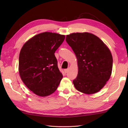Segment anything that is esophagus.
<instances>
[{
    "mask_svg": "<svg viewBox=\"0 0 128 128\" xmlns=\"http://www.w3.org/2000/svg\"><path fill=\"white\" fill-rule=\"evenodd\" d=\"M68 70H69V69H65L64 70V72H65V73H67V72H68Z\"/></svg>",
    "mask_w": 128,
    "mask_h": 128,
    "instance_id": "1",
    "label": "esophagus"
}]
</instances>
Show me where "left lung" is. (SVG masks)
<instances>
[{
  "label": "left lung",
  "instance_id": "1",
  "mask_svg": "<svg viewBox=\"0 0 128 128\" xmlns=\"http://www.w3.org/2000/svg\"><path fill=\"white\" fill-rule=\"evenodd\" d=\"M75 53L78 72L73 84L86 94L99 91L110 79L113 58L107 46L99 37L88 32L72 33L66 39Z\"/></svg>",
  "mask_w": 128,
  "mask_h": 128
}]
</instances>
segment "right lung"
<instances>
[{
  "mask_svg": "<svg viewBox=\"0 0 128 128\" xmlns=\"http://www.w3.org/2000/svg\"><path fill=\"white\" fill-rule=\"evenodd\" d=\"M64 38V35L56 33H40L27 41L21 50L18 64L21 78L37 96L52 94L62 78L54 53Z\"/></svg>",
  "mask_w": 128,
  "mask_h": 128,
  "instance_id": "1",
  "label": "right lung"
}]
</instances>
